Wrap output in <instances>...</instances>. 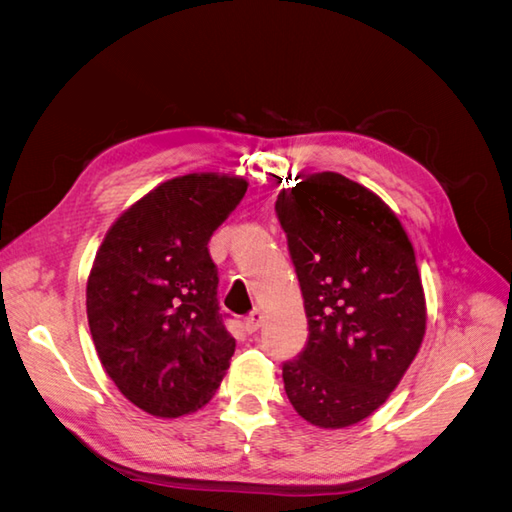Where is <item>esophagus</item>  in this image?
Returning <instances> with one entry per match:
<instances>
[{
  "mask_svg": "<svg viewBox=\"0 0 512 512\" xmlns=\"http://www.w3.org/2000/svg\"><path fill=\"white\" fill-rule=\"evenodd\" d=\"M243 324H245L247 333H256L260 329V324H262V314L258 312V309H254V312L243 320Z\"/></svg>",
  "mask_w": 512,
  "mask_h": 512,
  "instance_id": "esophagus-1",
  "label": "esophagus"
}]
</instances>
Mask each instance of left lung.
Segmentation results:
<instances>
[{
  "instance_id": "obj_1",
  "label": "left lung",
  "mask_w": 512,
  "mask_h": 512,
  "mask_svg": "<svg viewBox=\"0 0 512 512\" xmlns=\"http://www.w3.org/2000/svg\"><path fill=\"white\" fill-rule=\"evenodd\" d=\"M277 196L303 292L309 337L282 367L292 408L342 429L389 397L421 348L425 292L414 247L380 196L339 173L299 179Z\"/></svg>"
}]
</instances>
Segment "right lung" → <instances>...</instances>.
Returning <instances> with one entry per match:
<instances>
[{"label": "right lung", "instance_id": "right-lung-1", "mask_svg": "<svg viewBox=\"0 0 512 512\" xmlns=\"http://www.w3.org/2000/svg\"><path fill=\"white\" fill-rule=\"evenodd\" d=\"M245 190L218 173L168 179L119 215L96 254L87 320L100 363L153 416L203 408L235 354L207 243Z\"/></svg>", "mask_w": 512, "mask_h": 512}]
</instances>
